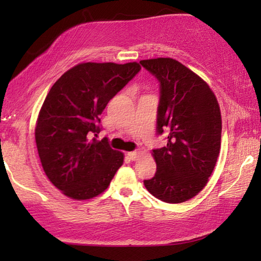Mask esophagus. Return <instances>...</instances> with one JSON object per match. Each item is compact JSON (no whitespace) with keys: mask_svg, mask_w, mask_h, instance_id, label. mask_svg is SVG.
Returning <instances> with one entry per match:
<instances>
[{"mask_svg":"<svg viewBox=\"0 0 261 261\" xmlns=\"http://www.w3.org/2000/svg\"><path fill=\"white\" fill-rule=\"evenodd\" d=\"M140 155H141V152H139V151H133V152L128 153V156H129V159H132V160H137L138 158H140Z\"/></svg>","mask_w":261,"mask_h":261,"instance_id":"34e87169","label":"esophagus"}]
</instances>
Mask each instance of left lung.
Segmentation results:
<instances>
[{"label": "left lung", "instance_id": "obj_1", "mask_svg": "<svg viewBox=\"0 0 261 261\" xmlns=\"http://www.w3.org/2000/svg\"><path fill=\"white\" fill-rule=\"evenodd\" d=\"M140 64L160 83L156 133L167 135V145L152 152L155 176L144 184L160 201L183 203L204 189L219 158V102L206 82L176 59Z\"/></svg>", "mask_w": 261, "mask_h": 261}]
</instances>
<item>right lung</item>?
I'll list each match as a JSON object with an SVG mask.
<instances>
[{"label": "right lung", "instance_id": "add662e5", "mask_svg": "<svg viewBox=\"0 0 261 261\" xmlns=\"http://www.w3.org/2000/svg\"><path fill=\"white\" fill-rule=\"evenodd\" d=\"M137 62L81 63L52 85L39 112L35 142L42 169L67 197L84 201L102 194L123 164L99 132L108 102L140 71Z\"/></svg>", "mask_w": 261, "mask_h": 261}]
</instances>
